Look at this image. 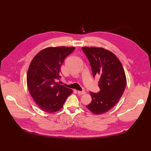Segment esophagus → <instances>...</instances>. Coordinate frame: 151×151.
<instances>
[{
  "label": "esophagus",
  "mask_w": 151,
  "mask_h": 151,
  "mask_svg": "<svg viewBox=\"0 0 151 151\" xmlns=\"http://www.w3.org/2000/svg\"><path fill=\"white\" fill-rule=\"evenodd\" d=\"M78 94L80 95H84L86 93V91H77Z\"/></svg>",
  "instance_id": "obj_1"
}]
</instances>
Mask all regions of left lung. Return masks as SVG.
Masks as SVG:
<instances>
[{
  "label": "left lung",
  "mask_w": 151,
  "mask_h": 151,
  "mask_svg": "<svg viewBox=\"0 0 151 151\" xmlns=\"http://www.w3.org/2000/svg\"><path fill=\"white\" fill-rule=\"evenodd\" d=\"M83 52L90 63L93 76H100V91L90 92L91 102L86 106L96 115L107 112L117 103L127 86L123 65L115 54L103 48L84 47Z\"/></svg>",
  "instance_id": "left-lung-1"
}]
</instances>
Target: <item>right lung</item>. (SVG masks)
<instances>
[{
	"mask_svg": "<svg viewBox=\"0 0 151 151\" xmlns=\"http://www.w3.org/2000/svg\"><path fill=\"white\" fill-rule=\"evenodd\" d=\"M75 48L48 47L32 60L27 73V85L34 101L43 111H59L73 90L56 82L61 78V66Z\"/></svg>",
	"mask_w": 151,
	"mask_h": 151,
	"instance_id": "right-lung-1",
	"label": "right lung"
}]
</instances>
